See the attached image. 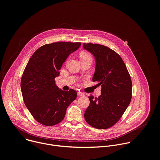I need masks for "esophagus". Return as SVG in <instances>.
Instances as JSON below:
<instances>
[{"label": "esophagus", "mask_w": 160, "mask_h": 160, "mask_svg": "<svg viewBox=\"0 0 160 160\" xmlns=\"http://www.w3.org/2000/svg\"><path fill=\"white\" fill-rule=\"evenodd\" d=\"M78 95L79 96H84V95H85V94H84V93H82V92H78Z\"/></svg>", "instance_id": "obj_1"}]
</instances>
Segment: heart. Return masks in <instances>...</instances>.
Listing matches in <instances>:
<instances>
[{
	"instance_id": "heart-1",
	"label": "heart",
	"mask_w": 160,
	"mask_h": 160,
	"mask_svg": "<svg viewBox=\"0 0 160 160\" xmlns=\"http://www.w3.org/2000/svg\"><path fill=\"white\" fill-rule=\"evenodd\" d=\"M79 57H80V58H81V60H88V59L92 60V55L90 54L89 52L86 51H82L81 52H80Z\"/></svg>"
}]
</instances>
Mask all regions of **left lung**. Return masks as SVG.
Masks as SVG:
<instances>
[{
    "mask_svg": "<svg viewBox=\"0 0 160 160\" xmlns=\"http://www.w3.org/2000/svg\"><path fill=\"white\" fill-rule=\"evenodd\" d=\"M83 48L95 57L93 81L102 86L100 96L89 97L90 102L84 119L95 128L107 129L120 119L131 102V78L121 57L112 49L92 43H84Z\"/></svg>",
    "mask_w": 160,
    "mask_h": 160,
    "instance_id": "obj_1",
    "label": "left lung"
}]
</instances>
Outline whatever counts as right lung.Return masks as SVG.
<instances>
[{
	"label": "right lung",
	"mask_w": 160,
	"mask_h": 160,
	"mask_svg": "<svg viewBox=\"0 0 160 160\" xmlns=\"http://www.w3.org/2000/svg\"><path fill=\"white\" fill-rule=\"evenodd\" d=\"M81 42H57L38 49L30 58L21 79L27 108L38 122L53 126L64 118L68 105L77 97L73 89L63 91L56 85L63 63Z\"/></svg>",
	"instance_id": "right-lung-1"
}]
</instances>
